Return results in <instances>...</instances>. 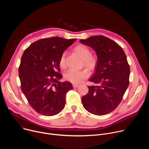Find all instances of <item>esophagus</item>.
<instances>
[{
	"instance_id": "esophagus-1",
	"label": "esophagus",
	"mask_w": 149,
	"mask_h": 149,
	"mask_svg": "<svg viewBox=\"0 0 149 149\" xmlns=\"http://www.w3.org/2000/svg\"><path fill=\"white\" fill-rule=\"evenodd\" d=\"M72 86H73V88H77V87H79V85H77V84H73Z\"/></svg>"
}]
</instances>
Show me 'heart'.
I'll use <instances>...</instances> for the list:
<instances>
[{
	"label": "heart",
	"instance_id": "1",
	"mask_svg": "<svg viewBox=\"0 0 149 149\" xmlns=\"http://www.w3.org/2000/svg\"><path fill=\"white\" fill-rule=\"evenodd\" d=\"M75 52L82 59V65L90 71H94L98 65V58L96 55L91 54L90 49L87 46L79 44L74 48ZM65 52H63L59 59V65L61 68H64L66 66ZM88 77L87 70L83 69L81 70H69L63 74V78L69 82L78 84L84 79Z\"/></svg>",
	"mask_w": 149,
	"mask_h": 149
}]
</instances>
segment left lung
<instances>
[{
	"mask_svg": "<svg viewBox=\"0 0 149 149\" xmlns=\"http://www.w3.org/2000/svg\"><path fill=\"white\" fill-rule=\"evenodd\" d=\"M81 44L91 47L98 58V65L90 81L88 93L82 97L87 111L103 116L113 111L121 101L129 85L130 66L123 48L116 42L102 35L81 39Z\"/></svg>",
	"mask_w": 149,
	"mask_h": 149,
	"instance_id": "8db88e82",
	"label": "left lung"
}]
</instances>
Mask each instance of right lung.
<instances>
[{"label":"right lung","instance_id":"1","mask_svg":"<svg viewBox=\"0 0 149 149\" xmlns=\"http://www.w3.org/2000/svg\"><path fill=\"white\" fill-rule=\"evenodd\" d=\"M76 39H41L24 52L18 70L20 88L32 108L40 114L55 116L65 107L66 94L73 87L70 82L58 81L62 77L59 59Z\"/></svg>","mask_w":149,"mask_h":149}]
</instances>
